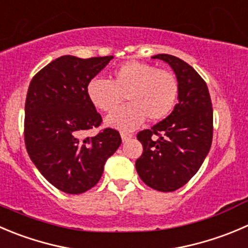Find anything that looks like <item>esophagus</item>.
<instances>
[{
	"label": "esophagus",
	"mask_w": 248,
	"mask_h": 248,
	"mask_svg": "<svg viewBox=\"0 0 248 248\" xmlns=\"http://www.w3.org/2000/svg\"><path fill=\"white\" fill-rule=\"evenodd\" d=\"M132 134L128 133V132H121V138H122V141H127L129 140V139L132 138Z\"/></svg>",
	"instance_id": "obj_1"
}]
</instances>
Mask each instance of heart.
Wrapping results in <instances>:
<instances>
[{"label": "heart", "mask_w": 248, "mask_h": 248, "mask_svg": "<svg viewBox=\"0 0 248 248\" xmlns=\"http://www.w3.org/2000/svg\"><path fill=\"white\" fill-rule=\"evenodd\" d=\"M90 102L103 112H112L123 102L129 105L110 115L107 124L132 131L148 117L160 121L170 114L177 102L179 85L174 74L141 62H128L115 69L110 80L94 78L87 83Z\"/></svg>", "instance_id": "obj_1"}]
</instances>
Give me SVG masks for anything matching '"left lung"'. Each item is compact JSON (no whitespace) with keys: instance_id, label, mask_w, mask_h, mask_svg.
Instances as JSON below:
<instances>
[{"instance_id":"1","label":"left lung","mask_w":248,"mask_h":248,"mask_svg":"<svg viewBox=\"0 0 248 248\" xmlns=\"http://www.w3.org/2000/svg\"><path fill=\"white\" fill-rule=\"evenodd\" d=\"M177 76L178 104L165 120L137 134L143 154L136 161L140 179L155 190L174 191L195 175L211 149L213 109L203 78L184 60L170 54L154 55Z\"/></svg>"}]
</instances>
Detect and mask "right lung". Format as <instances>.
<instances>
[{"mask_svg":"<svg viewBox=\"0 0 248 248\" xmlns=\"http://www.w3.org/2000/svg\"><path fill=\"white\" fill-rule=\"evenodd\" d=\"M112 55L88 59L63 55L32 78L25 100L24 138L29 156L41 174L66 194L93 188L108 158L121 145L116 129L97 128L102 116L87 97V83Z\"/></svg>","mask_w":248,"mask_h":248,"instance_id":"obj_1","label":"right lung"}]
</instances>
